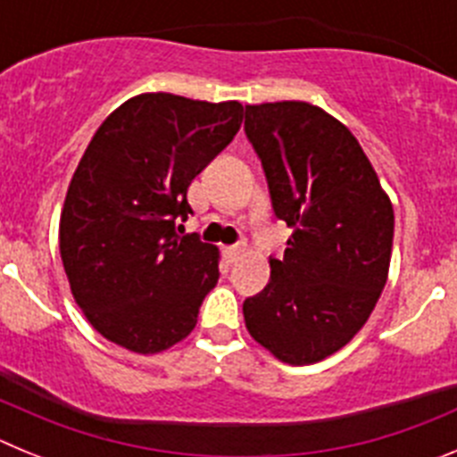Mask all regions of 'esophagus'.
<instances>
[{
    "mask_svg": "<svg viewBox=\"0 0 457 457\" xmlns=\"http://www.w3.org/2000/svg\"><path fill=\"white\" fill-rule=\"evenodd\" d=\"M242 252H245V249H242V245H231V247H224V253L228 261H236V258H240Z\"/></svg>",
    "mask_w": 457,
    "mask_h": 457,
    "instance_id": "34e87169",
    "label": "esophagus"
}]
</instances>
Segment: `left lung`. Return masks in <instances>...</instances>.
I'll use <instances>...</instances> for the list:
<instances>
[{
    "mask_svg": "<svg viewBox=\"0 0 457 457\" xmlns=\"http://www.w3.org/2000/svg\"><path fill=\"white\" fill-rule=\"evenodd\" d=\"M274 215L293 228L270 281L242 304L278 361L316 364L353 341L389 277L394 208L353 132L302 100L247 104Z\"/></svg>",
    "mask_w": 457,
    "mask_h": 457,
    "instance_id": "left-lung-1",
    "label": "left lung"
}]
</instances>
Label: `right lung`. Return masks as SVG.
<instances>
[{"instance_id":"obj_1","label":"right lung","mask_w":457,"mask_h":457,"mask_svg":"<svg viewBox=\"0 0 457 457\" xmlns=\"http://www.w3.org/2000/svg\"><path fill=\"white\" fill-rule=\"evenodd\" d=\"M237 100L141 93L103 120L68 185L59 252L107 341L155 354L183 341L220 278V249L179 236L187 187L240 130Z\"/></svg>"}]
</instances>
